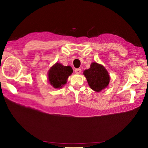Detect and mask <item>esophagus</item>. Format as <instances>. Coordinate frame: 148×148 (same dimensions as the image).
I'll use <instances>...</instances> for the list:
<instances>
[{
    "mask_svg": "<svg viewBox=\"0 0 148 148\" xmlns=\"http://www.w3.org/2000/svg\"><path fill=\"white\" fill-rule=\"evenodd\" d=\"M81 71H82V70L80 69H77L75 70V72L77 74H79L80 73H81Z\"/></svg>",
    "mask_w": 148,
    "mask_h": 148,
    "instance_id": "1",
    "label": "esophagus"
}]
</instances>
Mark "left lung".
<instances>
[{"instance_id": "1", "label": "left lung", "mask_w": 148, "mask_h": 148, "mask_svg": "<svg viewBox=\"0 0 148 148\" xmlns=\"http://www.w3.org/2000/svg\"><path fill=\"white\" fill-rule=\"evenodd\" d=\"M83 75L93 91L100 92L109 85L110 77L108 71L104 66L96 62H92L90 68L84 71Z\"/></svg>"}]
</instances>
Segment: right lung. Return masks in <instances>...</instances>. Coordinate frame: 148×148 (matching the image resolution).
<instances>
[{
    "label": "right lung",
    "instance_id": "1",
    "mask_svg": "<svg viewBox=\"0 0 148 148\" xmlns=\"http://www.w3.org/2000/svg\"><path fill=\"white\" fill-rule=\"evenodd\" d=\"M72 73L73 69L70 66H64L57 62L48 71L49 82L54 88H61Z\"/></svg>",
    "mask_w": 148,
    "mask_h": 148
}]
</instances>
